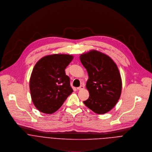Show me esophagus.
<instances>
[{
  "label": "esophagus",
  "instance_id": "obj_1",
  "mask_svg": "<svg viewBox=\"0 0 152 152\" xmlns=\"http://www.w3.org/2000/svg\"><path fill=\"white\" fill-rule=\"evenodd\" d=\"M84 88V86L83 85H81L80 87H77V89H78V90H82V89H83Z\"/></svg>",
  "mask_w": 152,
  "mask_h": 152
}]
</instances>
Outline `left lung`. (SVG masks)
<instances>
[{
    "label": "left lung",
    "mask_w": 152,
    "mask_h": 152,
    "mask_svg": "<svg viewBox=\"0 0 152 152\" xmlns=\"http://www.w3.org/2000/svg\"><path fill=\"white\" fill-rule=\"evenodd\" d=\"M80 58L88 75L89 97L83 102L95 113L105 114L115 105L122 92L118 68L109 56L96 50L81 54Z\"/></svg>",
    "instance_id": "8db88e82"
}]
</instances>
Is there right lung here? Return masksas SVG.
<instances>
[{"mask_svg": "<svg viewBox=\"0 0 152 152\" xmlns=\"http://www.w3.org/2000/svg\"><path fill=\"white\" fill-rule=\"evenodd\" d=\"M72 59L69 54H56L41 58L35 65L29 87L33 103L41 112L54 113L72 93L65 71Z\"/></svg>", "mask_w": 152, "mask_h": 152, "instance_id": "1", "label": "right lung"}]
</instances>
